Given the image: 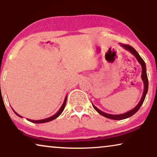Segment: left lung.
Masks as SVG:
<instances>
[{"mask_svg": "<svg viewBox=\"0 0 157 157\" xmlns=\"http://www.w3.org/2000/svg\"><path fill=\"white\" fill-rule=\"evenodd\" d=\"M120 45L122 47H124L126 50H128V51L130 52L131 53L133 54V55H134V57L136 58L138 62H139L140 64H141V68H142L141 79H142V80H143L144 88L143 95H142L141 100H140L139 103H138V105L136 106L134 108H133L132 110H129V111L125 113L119 114V115H113V114L106 113H104L102 111V110L98 109L97 107H95V106L94 105L93 103H92L93 108H95V110L98 113H100V115H102V116H103L104 117H106V118H108L113 119V120H123V119L128 118H129V117L132 116L133 115H134L136 113L138 110H139V108H141V105L143 104L144 99H145L146 95H147V93L148 92V87H149V81H148V77H147V67H146V64L143 60V59L140 57L139 53L136 51V49H134V48H133L132 47H131V46H129V45L124 44H120Z\"/></svg>", "mask_w": 157, "mask_h": 157, "instance_id": "left-lung-1", "label": "left lung"}]
</instances>
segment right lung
I'll use <instances>...</instances> for the list:
<instances>
[{"instance_id": "add662e5", "label": "right lung", "mask_w": 157, "mask_h": 157, "mask_svg": "<svg viewBox=\"0 0 157 157\" xmlns=\"http://www.w3.org/2000/svg\"><path fill=\"white\" fill-rule=\"evenodd\" d=\"M67 95H66L65 98H64V103L62 104L61 108H59V110H58L57 113H56L55 114L53 115V116H51V117H49V118H44V119H41V120H31V119H27L29 121H30V122H32V123H35V124H43V123H47V122H49V121H53L54 119H56L57 118V117H59L60 115L62 112H63V110L64 109V107H65V105H66V102H67ZM13 112L15 113L17 115L18 117H20V118H23L21 116H20L19 114H18L17 113H16L15 110H13Z\"/></svg>"}]
</instances>
